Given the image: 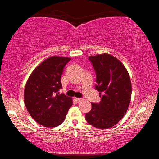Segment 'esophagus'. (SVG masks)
Segmentation results:
<instances>
[{"instance_id": "1", "label": "esophagus", "mask_w": 159, "mask_h": 159, "mask_svg": "<svg viewBox=\"0 0 159 159\" xmlns=\"http://www.w3.org/2000/svg\"><path fill=\"white\" fill-rule=\"evenodd\" d=\"M75 99H76V102H82V101L84 100V99H83V98H75Z\"/></svg>"}]
</instances>
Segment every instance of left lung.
I'll use <instances>...</instances> for the list:
<instances>
[{"instance_id": "1", "label": "left lung", "mask_w": 159, "mask_h": 159, "mask_svg": "<svg viewBox=\"0 0 159 159\" xmlns=\"http://www.w3.org/2000/svg\"><path fill=\"white\" fill-rule=\"evenodd\" d=\"M89 59L96 71L95 88L102 99L99 104H91L85 119L94 127L107 129L117 124L127 112L132 94L130 76L121 61L109 54Z\"/></svg>"}]
</instances>
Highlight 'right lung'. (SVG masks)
<instances>
[{
	"mask_svg": "<svg viewBox=\"0 0 159 159\" xmlns=\"http://www.w3.org/2000/svg\"><path fill=\"white\" fill-rule=\"evenodd\" d=\"M71 58L52 56L37 66L26 81L24 101L29 114L46 128H54L64 122L72 98L59 95L62 88L61 76Z\"/></svg>",
	"mask_w": 159,
	"mask_h": 159,
	"instance_id": "1",
	"label": "right lung"
}]
</instances>
